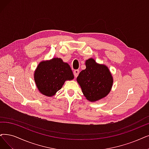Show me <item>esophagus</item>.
Masks as SVG:
<instances>
[{
	"mask_svg": "<svg viewBox=\"0 0 149 149\" xmlns=\"http://www.w3.org/2000/svg\"><path fill=\"white\" fill-rule=\"evenodd\" d=\"M79 73V71L78 70H74L73 74H74V76L75 78H76V77L78 76Z\"/></svg>",
	"mask_w": 149,
	"mask_h": 149,
	"instance_id": "34e87169",
	"label": "esophagus"
}]
</instances>
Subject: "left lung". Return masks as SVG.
Here are the masks:
<instances>
[{
  "label": "left lung",
  "mask_w": 149,
  "mask_h": 149,
  "mask_svg": "<svg viewBox=\"0 0 149 149\" xmlns=\"http://www.w3.org/2000/svg\"><path fill=\"white\" fill-rule=\"evenodd\" d=\"M86 68L81 71L77 78L83 94L91 102L105 97L111 89L113 79L109 69L104 65L89 58L86 62Z\"/></svg>",
  "instance_id": "1"
}]
</instances>
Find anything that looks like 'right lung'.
Masks as SVG:
<instances>
[{
    "label": "right lung",
    "mask_w": 149,
    "mask_h": 149,
    "mask_svg": "<svg viewBox=\"0 0 149 149\" xmlns=\"http://www.w3.org/2000/svg\"><path fill=\"white\" fill-rule=\"evenodd\" d=\"M73 78L70 65L60 58L41 62L34 74V79L39 91L48 97L53 96L60 90L65 81Z\"/></svg>",
    "instance_id": "1"
}]
</instances>
